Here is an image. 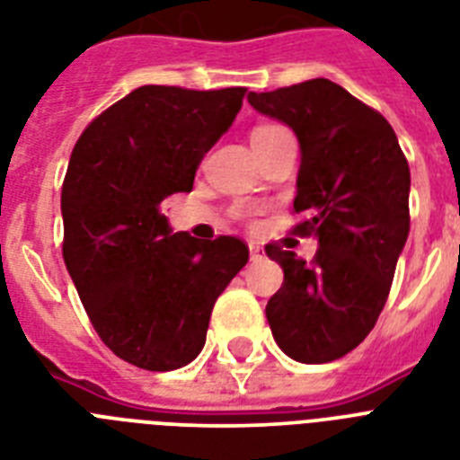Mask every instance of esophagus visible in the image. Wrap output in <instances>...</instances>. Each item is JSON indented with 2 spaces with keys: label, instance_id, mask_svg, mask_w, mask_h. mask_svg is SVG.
Wrapping results in <instances>:
<instances>
[{
  "label": "esophagus",
  "instance_id": "obj_1",
  "mask_svg": "<svg viewBox=\"0 0 460 460\" xmlns=\"http://www.w3.org/2000/svg\"><path fill=\"white\" fill-rule=\"evenodd\" d=\"M248 248H250V260H252V262H257V260H262V257H264V248H262V245H257V243H250Z\"/></svg>",
  "mask_w": 460,
  "mask_h": 460
}]
</instances>
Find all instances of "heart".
Masks as SVG:
<instances>
[{"instance_id": "heart-1", "label": "heart", "mask_w": 460, "mask_h": 460, "mask_svg": "<svg viewBox=\"0 0 460 460\" xmlns=\"http://www.w3.org/2000/svg\"><path fill=\"white\" fill-rule=\"evenodd\" d=\"M260 129H269V127H260ZM260 129H255V132H260Z\"/></svg>"}]
</instances>
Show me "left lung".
Returning a JSON list of instances; mask_svg holds the SVG:
<instances>
[{
    "mask_svg": "<svg viewBox=\"0 0 460 460\" xmlns=\"http://www.w3.org/2000/svg\"><path fill=\"white\" fill-rule=\"evenodd\" d=\"M257 113L288 125L300 144L295 229L319 243L314 262L267 245L283 269L269 300L276 345L300 364L345 357L376 326L409 236L411 174L397 134L373 108L326 77L250 92Z\"/></svg>",
    "mask_w": 460,
    "mask_h": 460,
    "instance_id": "1",
    "label": "left lung"
}]
</instances>
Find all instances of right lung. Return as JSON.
<instances>
[{"mask_svg": "<svg viewBox=\"0 0 460 460\" xmlns=\"http://www.w3.org/2000/svg\"><path fill=\"white\" fill-rule=\"evenodd\" d=\"M243 94L146 84L103 111L70 155L63 260L99 338L146 371L196 359L215 300L248 262L238 238L174 234L160 212L167 196L191 191Z\"/></svg>", "mask_w": 460, "mask_h": 460, "instance_id": "1", "label": "right lung"}]
</instances>
